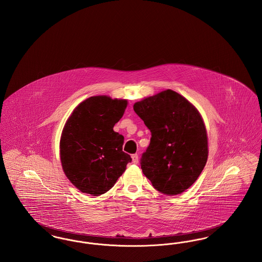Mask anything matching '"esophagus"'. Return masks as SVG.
Returning <instances> with one entry per match:
<instances>
[{
	"mask_svg": "<svg viewBox=\"0 0 262 262\" xmlns=\"http://www.w3.org/2000/svg\"><path fill=\"white\" fill-rule=\"evenodd\" d=\"M132 159H133V162H134V164H137L138 161H139V157H138V155H137V154H134V155L132 156Z\"/></svg>",
	"mask_w": 262,
	"mask_h": 262,
	"instance_id": "34e87169",
	"label": "esophagus"
}]
</instances>
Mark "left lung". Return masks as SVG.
<instances>
[{
    "mask_svg": "<svg viewBox=\"0 0 262 262\" xmlns=\"http://www.w3.org/2000/svg\"><path fill=\"white\" fill-rule=\"evenodd\" d=\"M151 132L141 169L158 191L172 196L191 187L208 158V137L196 107L167 89L134 104Z\"/></svg>",
    "mask_w": 262,
    "mask_h": 262,
    "instance_id": "8db88e82",
    "label": "left lung"
}]
</instances>
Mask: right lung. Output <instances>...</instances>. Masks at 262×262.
Instances as JSON below:
<instances>
[{"label":"right lung","mask_w":262,"mask_h":262,"mask_svg":"<svg viewBox=\"0 0 262 262\" xmlns=\"http://www.w3.org/2000/svg\"><path fill=\"white\" fill-rule=\"evenodd\" d=\"M126 106V99L92 96L75 107L63 125L62 171L81 192L93 196L107 192L132 161L123 151L124 137L113 129Z\"/></svg>","instance_id":"add662e5"}]
</instances>
